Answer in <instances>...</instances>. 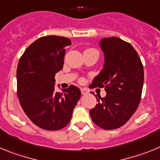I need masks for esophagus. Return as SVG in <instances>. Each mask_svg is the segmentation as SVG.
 Masks as SVG:
<instances>
[{"label":"esophagus","mask_w":160,"mask_h":160,"mask_svg":"<svg viewBox=\"0 0 160 160\" xmlns=\"http://www.w3.org/2000/svg\"><path fill=\"white\" fill-rule=\"evenodd\" d=\"M81 94L82 95L88 94V90L86 88H81Z\"/></svg>","instance_id":"1"}]
</instances>
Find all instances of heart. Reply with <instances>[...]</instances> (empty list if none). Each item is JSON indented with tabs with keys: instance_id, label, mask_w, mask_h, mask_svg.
<instances>
[{
	"instance_id": "1",
	"label": "heart",
	"mask_w": 160,
	"mask_h": 160,
	"mask_svg": "<svg viewBox=\"0 0 160 160\" xmlns=\"http://www.w3.org/2000/svg\"><path fill=\"white\" fill-rule=\"evenodd\" d=\"M93 48H88V49H87V50H92Z\"/></svg>"
}]
</instances>
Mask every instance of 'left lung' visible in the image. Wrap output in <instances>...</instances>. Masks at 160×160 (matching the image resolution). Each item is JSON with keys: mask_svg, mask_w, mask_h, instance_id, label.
<instances>
[{"mask_svg": "<svg viewBox=\"0 0 160 160\" xmlns=\"http://www.w3.org/2000/svg\"><path fill=\"white\" fill-rule=\"evenodd\" d=\"M103 69L92 86L104 88L107 95H96L98 103L89 111L92 121L101 128L112 130L124 125L139 104L143 85V67L132 44L118 37L103 38ZM93 94V93H92Z\"/></svg>", "mask_w": 160, "mask_h": 160, "instance_id": "obj_1", "label": "left lung"}]
</instances>
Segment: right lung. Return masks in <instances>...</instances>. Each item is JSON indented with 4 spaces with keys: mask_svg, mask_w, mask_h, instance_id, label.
<instances>
[{
    "mask_svg": "<svg viewBox=\"0 0 160 160\" xmlns=\"http://www.w3.org/2000/svg\"><path fill=\"white\" fill-rule=\"evenodd\" d=\"M68 38L47 36L32 43L20 58L17 70V96L34 124L48 131L67 126L81 95L74 85L55 92V75L63 68Z\"/></svg>",
    "mask_w": 160,
    "mask_h": 160,
    "instance_id": "obj_1",
    "label": "right lung"
}]
</instances>
